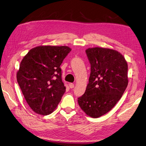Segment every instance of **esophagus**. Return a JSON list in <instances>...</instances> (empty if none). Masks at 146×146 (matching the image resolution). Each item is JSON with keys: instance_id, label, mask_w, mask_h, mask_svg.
<instances>
[{"instance_id": "esophagus-1", "label": "esophagus", "mask_w": 146, "mask_h": 146, "mask_svg": "<svg viewBox=\"0 0 146 146\" xmlns=\"http://www.w3.org/2000/svg\"><path fill=\"white\" fill-rule=\"evenodd\" d=\"M69 86H70V88H73L74 87V84L73 83H70Z\"/></svg>"}]
</instances>
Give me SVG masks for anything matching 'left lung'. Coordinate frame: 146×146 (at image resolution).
I'll return each instance as SVG.
<instances>
[{"instance_id": "left-lung-1", "label": "left lung", "mask_w": 146, "mask_h": 146, "mask_svg": "<svg viewBox=\"0 0 146 146\" xmlns=\"http://www.w3.org/2000/svg\"><path fill=\"white\" fill-rule=\"evenodd\" d=\"M91 73L85 92L78 98L79 106L90 117L108 113L118 102L128 84L127 64L117 51L96 48L86 50Z\"/></svg>"}]
</instances>
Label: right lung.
<instances>
[{"label":"right lung","instance_id":"obj_1","mask_svg":"<svg viewBox=\"0 0 146 146\" xmlns=\"http://www.w3.org/2000/svg\"><path fill=\"white\" fill-rule=\"evenodd\" d=\"M70 51L66 46H40L23 57L17 80L27 103L35 113L50 114L62 100L66 88L60 65Z\"/></svg>","mask_w":146,"mask_h":146}]
</instances>
